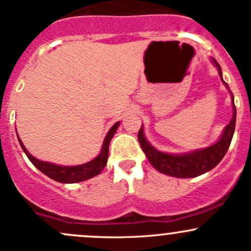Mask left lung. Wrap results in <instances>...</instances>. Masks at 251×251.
<instances>
[{"label":"left lung","instance_id":"8db88e82","mask_svg":"<svg viewBox=\"0 0 251 251\" xmlns=\"http://www.w3.org/2000/svg\"><path fill=\"white\" fill-rule=\"evenodd\" d=\"M212 62H213V64L218 69V74L220 78H222L223 83L226 85L227 89L230 90L227 83H225L224 79H223L220 65L217 63L216 59L212 58ZM232 113V119L225 126L222 137H220L218 142L214 143L211 147L199 149V150H194L187 153H180V155L162 152V151H158L148 142V139L145 138L144 130H143L142 125V127H140L138 132L140 148L144 151L145 156L148 157L151 166L155 168L156 170H158L159 173H162V174L180 178L197 177V176L205 174V173L213 169L222 161L225 153L227 152L236 126V107L235 102H233V96Z\"/></svg>","mask_w":251,"mask_h":251}]
</instances>
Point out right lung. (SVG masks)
<instances>
[{
  "instance_id": "right-lung-1",
  "label": "right lung",
  "mask_w": 251,
  "mask_h": 251,
  "mask_svg": "<svg viewBox=\"0 0 251 251\" xmlns=\"http://www.w3.org/2000/svg\"><path fill=\"white\" fill-rule=\"evenodd\" d=\"M119 121L115 123L114 125L112 126L111 130L107 133L106 138L103 140L102 149H101V152L99 153L98 156L95 157L94 159H92L90 162H87L84 164H79V166H58V164L49 163V162L40 161V159L35 158L34 156H32L31 153L27 151V149L24 147L23 142L19 138V143H20L21 148H23L24 152L26 153V156L28 157L29 161L32 162L33 166L40 170L43 174L49 176L52 180L57 181V182L62 183H76L81 182V181H85L88 178H92L94 176L99 175L103 170V168L106 167L107 159H108V149H109V143L114 136V133L118 130V126H119Z\"/></svg>"
}]
</instances>
